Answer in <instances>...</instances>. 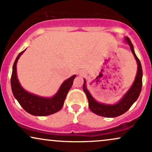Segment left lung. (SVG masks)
I'll use <instances>...</instances> for the list:
<instances>
[{"mask_svg": "<svg viewBox=\"0 0 152 152\" xmlns=\"http://www.w3.org/2000/svg\"><path fill=\"white\" fill-rule=\"evenodd\" d=\"M124 41L129 44L132 53L134 54V58L137 61L138 66L137 73L135 80H134V83H132V86L117 103L114 104H106L104 103L96 102L87 88L86 79H83L84 81H83V90L86 93L87 99H88V107L92 112L99 115V116L108 118H114L124 114L130 109V107L133 105L134 103L137 100V99L139 96V94L141 93V91H142L143 73L141 62L139 59L137 58L135 52H134L133 44L131 42L129 38L126 37Z\"/></svg>", "mask_w": 152, "mask_h": 152, "instance_id": "8db88e82", "label": "left lung"}]
</instances>
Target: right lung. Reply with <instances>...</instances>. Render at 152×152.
<instances>
[{"label":"right lung","mask_w":152,"mask_h":152,"mask_svg":"<svg viewBox=\"0 0 152 152\" xmlns=\"http://www.w3.org/2000/svg\"><path fill=\"white\" fill-rule=\"evenodd\" d=\"M26 49L18 54L13 66L10 83L13 96L23 109L26 112L34 116H48L58 112L64 106L66 95L72 86L73 81L76 78V75L71 76L63 82L57 93L50 98L41 97L36 94L29 93L21 86L17 77V62L21 54Z\"/></svg>","instance_id":"1"}]
</instances>
